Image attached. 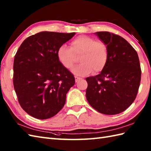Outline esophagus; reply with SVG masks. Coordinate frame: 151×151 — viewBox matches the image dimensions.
I'll list each match as a JSON object with an SVG mask.
<instances>
[{
  "label": "esophagus",
  "instance_id": "1",
  "mask_svg": "<svg viewBox=\"0 0 151 151\" xmlns=\"http://www.w3.org/2000/svg\"><path fill=\"white\" fill-rule=\"evenodd\" d=\"M75 82H78L80 80H81L82 79V78H80V77H78V76H75Z\"/></svg>",
  "mask_w": 151,
  "mask_h": 151
}]
</instances>
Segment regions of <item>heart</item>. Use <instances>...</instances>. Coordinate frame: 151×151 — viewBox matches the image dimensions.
I'll use <instances>...</instances> for the list:
<instances>
[{"mask_svg": "<svg viewBox=\"0 0 151 151\" xmlns=\"http://www.w3.org/2000/svg\"><path fill=\"white\" fill-rule=\"evenodd\" d=\"M80 57L81 64L72 69V73L77 76H85L93 73L101 72L108 60V47L103 41L96 40L88 36H80L70 42V48L65 45H60L57 50V57L60 63L66 69L72 68Z\"/></svg>", "mask_w": 151, "mask_h": 151, "instance_id": "1", "label": "heart"}]
</instances>
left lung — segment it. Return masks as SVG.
Instances as JSON below:
<instances>
[{"instance_id":"left-lung-1","label":"left lung","mask_w":151,"mask_h":151,"mask_svg":"<svg viewBox=\"0 0 151 151\" xmlns=\"http://www.w3.org/2000/svg\"><path fill=\"white\" fill-rule=\"evenodd\" d=\"M95 34L107 45L108 60L100 74L86 78V99L101 114H119L132 104L138 91L142 74L138 55L118 35L108 32Z\"/></svg>"}]
</instances>
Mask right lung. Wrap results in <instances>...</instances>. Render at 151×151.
Instances as JSON below:
<instances>
[{
  "mask_svg": "<svg viewBox=\"0 0 151 151\" xmlns=\"http://www.w3.org/2000/svg\"><path fill=\"white\" fill-rule=\"evenodd\" d=\"M75 34L41 32L19 47L14 62V86L21 106L31 116L49 119L65 104L75 79L59 62L57 50Z\"/></svg>",
  "mask_w": 151,
  "mask_h": 151,
  "instance_id": "add662e5",
  "label": "right lung"
}]
</instances>
